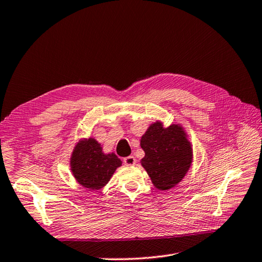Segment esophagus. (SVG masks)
Wrapping results in <instances>:
<instances>
[{"label":"esophagus","instance_id":"esophagus-1","mask_svg":"<svg viewBox=\"0 0 262 262\" xmlns=\"http://www.w3.org/2000/svg\"><path fill=\"white\" fill-rule=\"evenodd\" d=\"M124 164L127 166H130V165H135L136 164V159L134 156H127L124 159Z\"/></svg>","mask_w":262,"mask_h":262}]
</instances>
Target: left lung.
<instances>
[{"label": "left lung", "mask_w": 262, "mask_h": 262, "mask_svg": "<svg viewBox=\"0 0 262 262\" xmlns=\"http://www.w3.org/2000/svg\"><path fill=\"white\" fill-rule=\"evenodd\" d=\"M141 146L145 151L142 165L159 190L178 184L191 166V145L178 125L163 128L157 121L143 135Z\"/></svg>", "instance_id": "1"}]
</instances>
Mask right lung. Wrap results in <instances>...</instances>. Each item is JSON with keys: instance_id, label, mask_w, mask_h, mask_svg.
Returning <instances> with one entry per match:
<instances>
[{"instance_id": "add662e5", "label": "right lung", "mask_w": 262, "mask_h": 262, "mask_svg": "<svg viewBox=\"0 0 262 262\" xmlns=\"http://www.w3.org/2000/svg\"><path fill=\"white\" fill-rule=\"evenodd\" d=\"M121 161L115 154H103L100 144L93 138L78 143L71 157V171L79 184L99 190L108 183Z\"/></svg>"}]
</instances>
